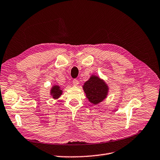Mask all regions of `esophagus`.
I'll use <instances>...</instances> for the list:
<instances>
[{
	"label": "esophagus",
	"instance_id": "esophagus-1",
	"mask_svg": "<svg viewBox=\"0 0 160 160\" xmlns=\"http://www.w3.org/2000/svg\"><path fill=\"white\" fill-rule=\"evenodd\" d=\"M72 82H73V84L74 86H77V85H78L79 84V81H78V79H74L73 80Z\"/></svg>",
	"mask_w": 160,
	"mask_h": 160
}]
</instances>
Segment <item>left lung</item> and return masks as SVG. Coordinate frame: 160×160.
Here are the masks:
<instances>
[{
	"instance_id": "1",
	"label": "left lung",
	"mask_w": 160,
	"mask_h": 160,
	"mask_svg": "<svg viewBox=\"0 0 160 160\" xmlns=\"http://www.w3.org/2000/svg\"><path fill=\"white\" fill-rule=\"evenodd\" d=\"M83 89L88 100L93 104H97L106 97L108 88L103 81L98 77L92 76L85 83Z\"/></svg>"
}]
</instances>
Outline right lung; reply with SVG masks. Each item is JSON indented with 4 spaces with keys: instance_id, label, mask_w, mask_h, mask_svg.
<instances>
[{
    "instance_id": "1",
    "label": "right lung",
    "mask_w": 160,
    "mask_h": 160,
    "mask_svg": "<svg viewBox=\"0 0 160 160\" xmlns=\"http://www.w3.org/2000/svg\"><path fill=\"white\" fill-rule=\"evenodd\" d=\"M62 90L58 86H54L52 87V90H51V94L53 96L54 98H58L62 94Z\"/></svg>"
}]
</instances>
